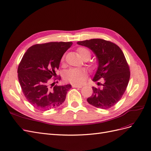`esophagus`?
I'll list each match as a JSON object with an SVG mask.
<instances>
[{"label": "esophagus", "instance_id": "34e87169", "mask_svg": "<svg viewBox=\"0 0 151 151\" xmlns=\"http://www.w3.org/2000/svg\"><path fill=\"white\" fill-rule=\"evenodd\" d=\"M72 87H73V88H81V87H82V86H81V85H76L73 84V85H72Z\"/></svg>", "mask_w": 151, "mask_h": 151}]
</instances>
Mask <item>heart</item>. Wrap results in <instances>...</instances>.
<instances>
[{"instance_id":"1","label":"heart","mask_w":151,"mask_h":151,"mask_svg":"<svg viewBox=\"0 0 151 151\" xmlns=\"http://www.w3.org/2000/svg\"><path fill=\"white\" fill-rule=\"evenodd\" d=\"M77 52L82 59H88L91 56L90 51L85 47H79L77 49ZM87 78V71L83 68H72L68 70L65 75L64 79L75 85L82 84Z\"/></svg>"}]
</instances>
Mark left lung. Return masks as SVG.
Masks as SVG:
<instances>
[{
    "label": "left lung",
    "mask_w": 151,
    "mask_h": 151,
    "mask_svg": "<svg viewBox=\"0 0 151 151\" xmlns=\"http://www.w3.org/2000/svg\"><path fill=\"white\" fill-rule=\"evenodd\" d=\"M77 44L88 47L96 55L98 68L92 80L104 79L102 88L92 87L93 93L87 102L97 108H110L121 99L130 80V68L123 52L114 43L100 38Z\"/></svg>",
    "instance_id": "left-lung-1"
}]
</instances>
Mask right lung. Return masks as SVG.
I'll return each instance as SVG.
<instances>
[{
  "mask_svg": "<svg viewBox=\"0 0 151 151\" xmlns=\"http://www.w3.org/2000/svg\"><path fill=\"white\" fill-rule=\"evenodd\" d=\"M72 44L71 42L36 44L23 55L18 68L19 82L25 97L37 109L55 108L65 101L71 85L52 87L49 83L52 77L56 75L55 70L59 69L63 54Z\"/></svg>",
  "mask_w": 151,
  "mask_h": 151,
  "instance_id": "right-lung-1",
  "label": "right lung"
}]
</instances>
